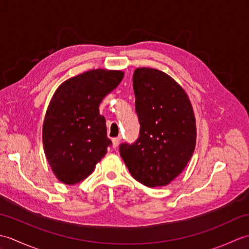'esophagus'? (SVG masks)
<instances>
[{
	"label": "esophagus",
	"mask_w": 249,
	"mask_h": 249,
	"mask_svg": "<svg viewBox=\"0 0 249 249\" xmlns=\"http://www.w3.org/2000/svg\"><path fill=\"white\" fill-rule=\"evenodd\" d=\"M119 143H120V138H113L112 139V146L114 147H118L119 146Z\"/></svg>",
	"instance_id": "1"
}]
</instances>
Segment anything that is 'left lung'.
Segmentation results:
<instances>
[{"instance_id":"1","label":"left lung","mask_w":249,"mask_h":249,"mask_svg":"<svg viewBox=\"0 0 249 249\" xmlns=\"http://www.w3.org/2000/svg\"><path fill=\"white\" fill-rule=\"evenodd\" d=\"M139 138L122 143L120 154L131 176L145 186H166L178 177L196 147V119L183 88L166 72L137 68L133 76Z\"/></svg>"}]
</instances>
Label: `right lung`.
Returning <instances> with one entry per match:
<instances>
[{"label":"right lung","mask_w":249,"mask_h":249,"mask_svg":"<svg viewBox=\"0 0 249 249\" xmlns=\"http://www.w3.org/2000/svg\"><path fill=\"white\" fill-rule=\"evenodd\" d=\"M124 72L92 70L70 78L56 89L45 115V154L56 178L73 185L91 174L111 140L99 105L119 86Z\"/></svg>","instance_id":"right-lung-1"}]
</instances>
